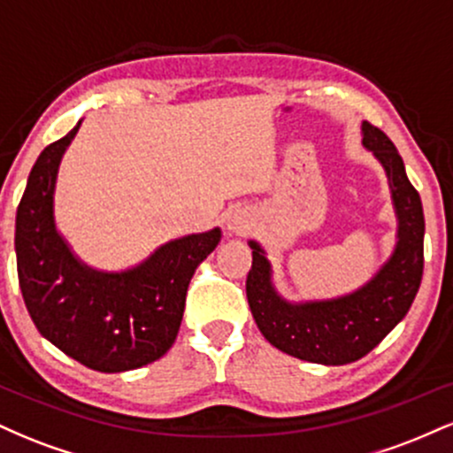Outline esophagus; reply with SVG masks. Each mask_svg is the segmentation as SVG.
Masks as SVG:
<instances>
[{
    "instance_id": "34e87169",
    "label": "esophagus",
    "mask_w": 453,
    "mask_h": 453,
    "mask_svg": "<svg viewBox=\"0 0 453 453\" xmlns=\"http://www.w3.org/2000/svg\"><path fill=\"white\" fill-rule=\"evenodd\" d=\"M226 227L230 234H244L251 227V221H249V215L244 211H234L227 215Z\"/></svg>"
}]
</instances>
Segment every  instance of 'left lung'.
<instances>
[{
    "instance_id": "8db88e82",
    "label": "left lung",
    "mask_w": 453,
    "mask_h": 453,
    "mask_svg": "<svg viewBox=\"0 0 453 453\" xmlns=\"http://www.w3.org/2000/svg\"><path fill=\"white\" fill-rule=\"evenodd\" d=\"M362 144L388 176L396 215V244L366 283L336 298L292 303L274 288L266 249L249 241L253 264L247 300L259 332L283 353L326 366L356 362L375 349L409 313L424 273L422 200L409 183L403 157L392 140L366 121Z\"/></svg>"
}]
</instances>
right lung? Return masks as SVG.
Here are the masks:
<instances>
[{
	"label": "right lung",
	"mask_w": 453,
	"mask_h": 453,
	"mask_svg": "<svg viewBox=\"0 0 453 453\" xmlns=\"http://www.w3.org/2000/svg\"><path fill=\"white\" fill-rule=\"evenodd\" d=\"M81 123L49 144L29 173L14 232L19 285L35 327L57 349L93 371L126 372L173 347L189 280L221 230L174 238L126 270L82 262L55 221L57 174Z\"/></svg>",
	"instance_id": "1"
}]
</instances>
